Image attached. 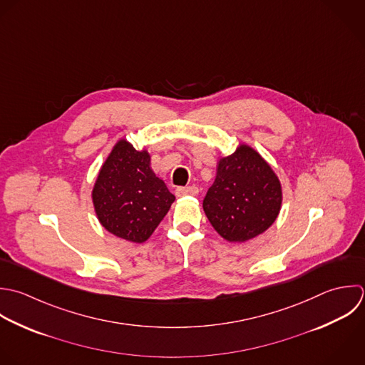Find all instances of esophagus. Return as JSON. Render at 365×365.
<instances>
[{"label": "esophagus", "mask_w": 365, "mask_h": 365, "mask_svg": "<svg viewBox=\"0 0 365 365\" xmlns=\"http://www.w3.org/2000/svg\"><path fill=\"white\" fill-rule=\"evenodd\" d=\"M199 193V189L196 186H186V187H178L176 196H196Z\"/></svg>", "instance_id": "1"}]
</instances>
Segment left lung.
Instances as JSON below:
<instances>
[{
    "instance_id": "8db88e82",
    "label": "left lung",
    "mask_w": 365,
    "mask_h": 365,
    "mask_svg": "<svg viewBox=\"0 0 365 365\" xmlns=\"http://www.w3.org/2000/svg\"><path fill=\"white\" fill-rule=\"evenodd\" d=\"M282 185L270 165L250 146L222 158L203 210L227 242L243 243L266 232L282 207Z\"/></svg>"
}]
</instances>
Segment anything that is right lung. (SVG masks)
<instances>
[{
	"instance_id": "1",
	"label": "right lung",
	"mask_w": 365,
	"mask_h": 365,
	"mask_svg": "<svg viewBox=\"0 0 365 365\" xmlns=\"http://www.w3.org/2000/svg\"><path fill=\"white\" fill-rule=\"evenodd\" d=\"M92 202L109 233L143 243L166 216L175 196L150 169L148 150H136L120 139L99 170Z\"/></svg>"
}]
</instances>
